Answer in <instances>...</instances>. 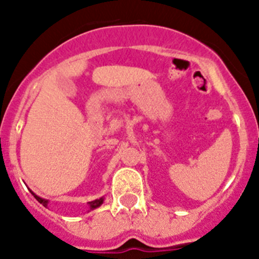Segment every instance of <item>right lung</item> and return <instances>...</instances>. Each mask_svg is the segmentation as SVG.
I'll use <instances>...</instances> for the list:
<instances>
[{"mask_svg": "<svg viewBox=\"0 0 259 259\" xmlns=\"http://www.w3.org/2000/svg\"><path fill=\"white\" fill-rule=\"evenodd\" d=\"M32 194H33V193H32ZM33 196H35V198L38 201V202L42 203L44 206H47V205H48L47 200H42V198H40L38 196H36V194H33ZM102 202H104V198H100V200H95V201H92V202H89V205H91V209H96V207L100 206Z\"/></svg>", "mask_w": 259, "mask_h": 259, "instance_id": "add662e5", "label": "right lung"}]
</instances>
